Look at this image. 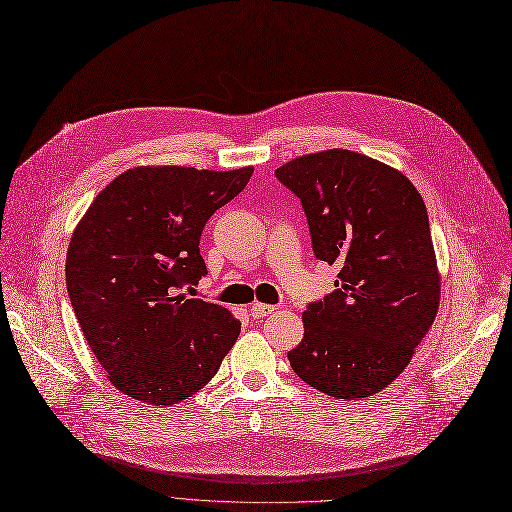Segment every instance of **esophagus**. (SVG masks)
<instances>
[{
	"mask_svg": "<svg viewBox=\"0 0 512 512\" xmlns=\"http://www.w3.org/2000/svg\"><path fill=\"white\" fill-rule=\"evenodd\" d=\"M274 311H276V307H274V305H267V303H253L251 309H249V313H251L253 319H261V317L270 315V313H274Z\"/></svg>",
	"mask_w": 512,
	"mask_h": 512,
	"instance_id": "34e87169",
	"label": "esophagus"
}]
</instances>
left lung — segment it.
I'll use <instances>...</instances> for the list:
<instances>
[{
  "instance_id": "1",
  "label": "left lung",
  "mask_w": 512,
  "mask_h": 512,
  "mask_svg": "<svg viewBox=\"0 0 512 512\" xmlns=\"http://www.w3.org/2000/svg\"><path fill=\"white\" fill-rule=\"evenodd\" d=\"M276 178L301 199L336 290L309 303L294 373L334 398L384 390L432 328L440 276L427 209L411 180L367 155L330 149L288 161Z\"/></svg>"
}]
</instances>
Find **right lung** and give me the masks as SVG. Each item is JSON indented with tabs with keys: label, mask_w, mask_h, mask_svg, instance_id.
Wrapping results in <instances>:
<instances>
[{
	"label": "right lung",
	"mask_w": 512,
	"mask_h": 512,
	"mask_svg": "<svg viewBox=\"0 0 512 512\" xmlns=\"http://www.w3.org/2000/svg\"><path fill=\"white\" fill-rule=\"evenodd\" d=\"M251 176L253 168H132L103 188L76 226L68 297L107 378L134 400L176 405L193 396L234 346L240 321L180 290L207 276L201 232Z\"/></svg>",
	"instance_id": "1"
}]
</instances>
